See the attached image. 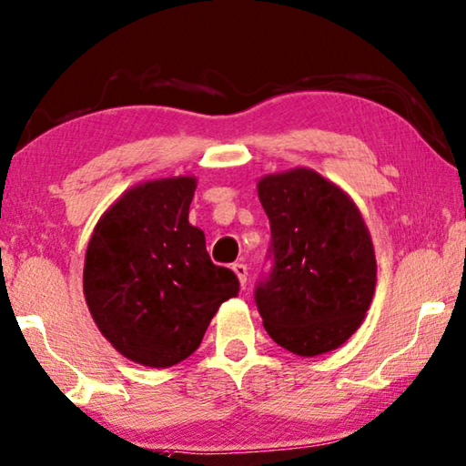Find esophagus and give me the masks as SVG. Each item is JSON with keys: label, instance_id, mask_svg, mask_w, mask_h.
Segmentation results:
<instances>
[{"label": "esophagus", "instance_id": "obj_1", "mask_svg": "<svg viewBox=\"0 0 466 466\" xmlns=\"http://www.w3.org/2000/svg\"><path fill=\"white\" fill-rule=\"evenodd\" d=\"M233 272L238 274L241 287L246 289V284H248V266L246 264H233Z\"/></svg>", "mask_w": 466, "mask_h": 466}]
</instances>
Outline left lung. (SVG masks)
<instances>
[{
	"label": "left lung",
	"instance_id": "left-lung-1",
	"mask_svg": "<svg viewBox=\"0 0 466 466\" xmlns=\"http://www.w3.org/2000/svg\"><path fill=\"white\" fill-rule=\"evenodd\" d=\"M270 218V270L254 299L276 344L297 356L339 348L360 328L377 284V259L360 210L313 169L259 179Z\"/></svg>",
	"mask_w": 466,
	"mask_h": 466
}]
</instances>
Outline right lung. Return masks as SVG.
Wrapping results in <instances>:
<instances>
[{"label": "right lung", "instance_id": "obj_1", "mask_svg": "<svg viewBox=\"0 0 466 466\" xmlns=\"http://www.w3.org/2000/svg\"><path fill=\"white\" fill-rule=\"evenodd\" d=\"M196 179L130 187L106 210L86 251L84 295L97 329L128 360L167 369L198 350L220 303L239 292L187 223Z\"/></svg>", "mask_w": 466, "mask_h": 466}]
</instances>
